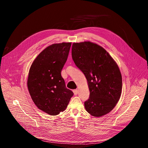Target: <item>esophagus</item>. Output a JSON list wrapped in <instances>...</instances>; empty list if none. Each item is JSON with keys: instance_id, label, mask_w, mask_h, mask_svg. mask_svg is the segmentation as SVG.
<instances>
[{"instance_id": "34e87169", "label": "esophagus", "mask_w": 148, "mask_h": 148, "mask_svg": "<svg viewBox=\"0 0 148 148\" xmlns=\"http://www.w3.org/2000/svg\"><path fill=\"white\" fill-rule=\"evenodd\" d=\"M73 92H74V95H77L78 94V93H79V91H78L77 90H73Z\"/></svg>"}]
</instances>
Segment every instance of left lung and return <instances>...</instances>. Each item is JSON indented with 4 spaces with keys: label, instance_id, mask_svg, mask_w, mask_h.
Wrapping results in <instances>:
<instances>
[{
    "label": "left lung",
    "instance_id": "left-lung-1",
    "mask_svg": "<svg viewBox=\"0 0 148 148\" xmlns=\"http://www.w3.org/2000/svg\"><path fill=\"white\" fill-rule=\"evenodd\" d=\"M72 58L87 80L90 97L84 103L86 111L98 117L111 112L120 99L122 87L116 61L102 47L88 41L73 43Z\"/></svg>",
    "mask_w": 148,
    "mask_h": 148
}]
</instances>
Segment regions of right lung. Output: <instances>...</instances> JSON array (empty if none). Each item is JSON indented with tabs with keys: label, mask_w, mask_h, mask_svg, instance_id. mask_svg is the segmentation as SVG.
Instances as JSON below:
<instances>
[{
	"label": "right lung",
	"mask_w": 148,
	"mask_h": 148,
	"mask_svg": "<svg viewBox=\"0 0 148 148\" xmlns=\"http://www.w3.org/2000/svg\"><path fill=\"white\" fill-rule=\"evenodd\" d=\"M71 45L63 42L47 47L29 69L27 85L31 97L38 108L51 116L64 111L74 95L61 75Z\"/></svg>",
	"instance_id": "obj_1"
}]
</instances>
